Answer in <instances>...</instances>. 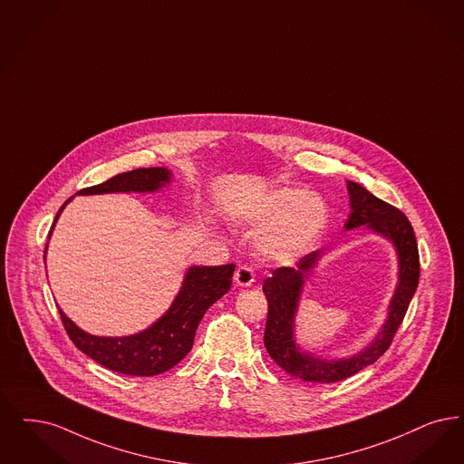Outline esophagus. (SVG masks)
I'll list each match as a JSON object with an SVG mask.
<instances>
[{
  "label": "esophagus",
  "mask_w": 464,
  "mask_h": 464,
  "mask_svg": "<svg viewBox=\"0 0 464 464\" xmlns=\"http://www.w3.org/2000/svg\"><path fill=\"white\" fill-rule=\"evenodd\" d=\"M256 279V273L250 266H240L235 273V281L238 286H250Z\"/></svg>",
  "instance_id": "esophagus-1"
}]
</instances>
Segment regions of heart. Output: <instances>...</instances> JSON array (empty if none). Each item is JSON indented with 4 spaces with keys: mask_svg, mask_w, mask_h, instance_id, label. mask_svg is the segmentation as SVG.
Segmentation results:
<instances>
[{
    "mask_svg": "<svg viewBox=\"0 0 464 464\" xmlns=\"http://www.w3.org/2000/svg\"><path fill=\"white\" fill-rule=\"evenodd\" d=\"M252 224H267L257 238L262 256L292 260L305 252L323 233L328 210L324 202L298 188H279L248 216Z\"/></svg>",
    "mask_w": 464,
    "mask_h": 464,
    "instance_id": "heart-1",
    "label": "heart"
}]
</instances>
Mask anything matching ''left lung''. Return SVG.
<instances>
[{
	"label": "left lung",
	"mask_w": 464,
	"mask_h": 464,
	"mask_svg": "<svg viewBox=\"0 0 464 464\" xmlns=\"http://www.w3.org/2000/svg\"><path fill=\"white\" fill-rule=\"evenodd\" d=\"M347 188L353 212L345 223V229L366 224L372 231L393 241L399 254V285L390 302L389 319L370 347L349 359L321 361L313 353H300L294 342V319L304 276L309 275V269L319 259L321 252L307 254L298 260L297 267H278L273 271L271 278H266L262 285V292L267 298L264 345L281 370L311 383H334L345 380L376 362L387 353L404 321L409 302L420 281L418 243L406 214L380 200L357 183L347 181Z\"/></svg>",
	"instance_id": "1"
}]
</instances>
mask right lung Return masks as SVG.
I'll return each instance as SVG.
<instances>
[{"mask_svg": "<svg viewBox=\"0 0 464 464\" xmlns=\"http://www.w3.org/2000/svg\"><path fill=\"white\" fill-rule=\"evenodd\" d=\"M170 179L164 167L134 169L117 174L105 183L82 188L77 195L115 193V191H155ZM56 212V219L63 207ZM53 229V226H52ZM52 233V231H50ZM46 252V248H44ZM235 264L224 266H195L188 269L181 292L174 298L170 309L149 330L132 336L107 338L94 336L79 330L60 309L63 328L81 353L90 355L107 370L130 376H155L174 368L191 351L195 332L207 309L231 288Z\"/></svg>", "mask_w": 464, "mask_h": 464, "instance_id": "obj_1", "label": "right lung"}]
</instances>
